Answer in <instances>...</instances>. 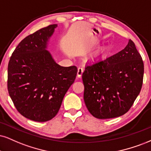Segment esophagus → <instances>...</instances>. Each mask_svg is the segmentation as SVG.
<instances>
[{
    "label": "esophagus",
    "instance_id": "1",
    "mask_svg": "<svg viewBox=\"0 0 151 151\" xmlns=\"http://www.w3.org/2000/svg\"><path fill=\"white\" fill-rule=\"evenodd\" d=\"M83 71H84V68H83V67L79 66L78 68V77H81Z\"/></svg>",
    "mask_w": 151,
    "mask_h": 151
}]
</instances>
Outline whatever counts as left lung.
<instances>
[{
  "label": "left lung",
  "mask_w": 151,
  "mask_h": 151,
  "mask_svg": "<svg viewBox=\"0 0 151 151\" xmlns=\"http://www.w3.org/2000/svg\"><path fill=\"white\" fill-rule=\"evenodd\" d=\"M144 66L135 44L104 59L88 63L82 78L84 101L93 116L117 118L126 113L140 93Z\"/></svg>",
  "instance_id": "left-lung-1"
}]
</instances>
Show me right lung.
<instances>
[{
	"instance_id": "obj_1",
	"label": "right lung",
	"mask_w": 151,
	"mask_h": 151,
	"mask_svg": "<svg viewBox=\"0 0 151 151\" xmlns=\"http://www.w3.org/2000/svg\"><path fill=\"white\" fill-rule=\"evenodd\" d=\"M57 27L52 24L26 37L9 61L10 98L20 114L36 122H46L57 114L77 75V67L59 66L46 50Z\"/></svg>"
}]
</instances>
